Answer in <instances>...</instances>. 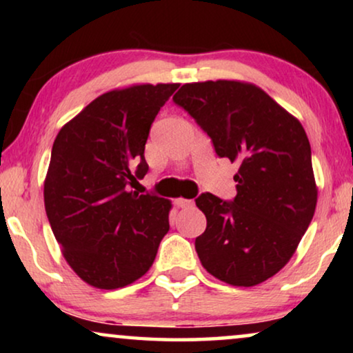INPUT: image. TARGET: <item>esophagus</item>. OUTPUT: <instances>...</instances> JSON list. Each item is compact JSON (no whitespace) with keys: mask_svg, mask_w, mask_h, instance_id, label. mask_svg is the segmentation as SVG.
<instances>
[{"mask_svg":"<svg viewBox=\"0 0 353 353\" xmlns=\"http://www.w3.org/2000/svg\"><path fill=\"white\" fill-rule=\"evenodd\" d=\"M175 204L180 207V209H190V207H192L194 205V201H191V199H176L175 201Z\"/></svg>","mask_w":353,"mask_h":353,"instance_id":"esophagus-1","label":"esophagus"}]
</instances>
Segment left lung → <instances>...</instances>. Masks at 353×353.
Masks as SVG:
<instances>
[{"instance_id": "left-lung-1", "label": "left lung", "mask_w": 353, "mask_h": 353, "mask_svg": "<svg viewBox=\"0 0 353 353\" xmlns=\"http://www.w3.org/2000/svg\"><path fill=\"white\" fill-rule=\"evenodd\" d=\"M173 103L210 138L219 157L239 163L233 201L202 192L207 228L196 252L210 274L255 286L292 257L316 207L305 130L255 85L233 80L183 85Z\"/></svg>"}]
</instances>
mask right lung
Returning <instances> with one entry per match:
<instances>
[{"instance_id":"right-lung-1","label":"right lung","mask_w":353,"mask_h":353,"mask_svg":"<svg viewBox=\"0 0 353 353\" xmlns=\"http://www.w3.org/2000/svg\"><path fill=\"white\" fill-rule=\"evenodd\" d=\"M176 88L137 85L101 94L54 139L46 215L67 263L91 286L119 289L141 278L170 228V202L130 186L149 170L151 125Z\"/></svg>"}]
</instances>
